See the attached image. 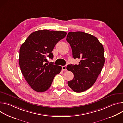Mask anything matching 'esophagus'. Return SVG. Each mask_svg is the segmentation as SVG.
I'll list each match as a JSON object with an SVG mask.
<instances>
[{
  "label": "esophagus",
  "instance_id": "34e87169",
  "mask_svg": "<svg viewBox=\"0 0 123 123\" xmlns=\"http://www.w3.org/2000/svg\"><path fill=\"white\" fill-rule=\"evenodd\" d=\"M62 70L63 71H66V65L62 66Z\"/></svg>",
  "mask_w": 123,
  "mask_h": 123
}]
</instances>
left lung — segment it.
Returning a JSON list of instances; mask_svg holds the SVG:
<instances>
[{
    "label": "left lung",
    "instance_id": "8db88e82",
    "mask_svg": "<svg viewBox=\"0 0 123 123\" xmlns=\"http://www.w3.org/2000/svg\"><path fill=\"white\" fill-rule=\"evenodd\" d=\"M66 37L73 58L80 60L79 64L66 66L74 74L67 84L76 92H83L94 85L101 72L105 63L104 47L96 37L85 32H70Z\"/></svg>",
    "mask_w": 123,
    "mask_h": 123
}]
</instances>
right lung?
Returning a JSON list of instances; mask_svg holds the SVG:
<instances>
[{
  "mask_svg": "<svg viewBox=\"0 0 123 123\" xmlns=\"http://www.w3.org/2000/svg\"><path fill=\"white\" fill-rule=\"evenodd\" d=\"M66 34L63 31L38 30L31 34L21 45L19 57L20 70L27 82L35 91H46L55 76L61 71V66L45 62L47 61L46 57L53 58L52 51Z\"/></svg>",
  "mask_w": 123,
  "mask_h": 123,
  "instance_id": "right-lung-1",
  "label": "right lung"
}]
</instances>
